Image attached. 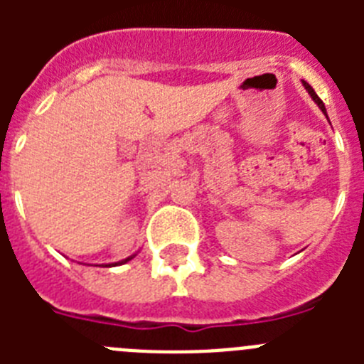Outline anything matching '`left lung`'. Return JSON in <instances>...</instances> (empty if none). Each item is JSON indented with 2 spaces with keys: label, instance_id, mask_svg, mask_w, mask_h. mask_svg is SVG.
<instances>
[{
  "label": "left lung",
  "instance_id": "1",
  "mask_svg": "<svg viewBox=\"0 0 364 364\" xmlns=\"http://www.w3.org/2000/svg\"><path fill=\"white\" fill-rule=\"evenodd\" d=\"M302 85H304V89H306V91H308V95H310V96H311V100H314L315 104L319 105V109H321V111H323V112H324V114H326V107H324V104H323V100H321V98H319V96L315 95V91H314V89H311V85H310V83H306V82H302Z\"/></svg>",
  "mask_w": 364,
  "mask_h": 364
}]
</instances>
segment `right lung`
Instances as JSON below:
<instances>
[{"mask_svg":"<svg viewBox=\"0 0 364 364\" xmlns=\"http://www.w3.org/2000/svg\"><path fill=\"white\" fill-rule=\"evenodd\" d=\"M134 255H131V257H127V259H124V260H120V262H114V264H105V266H118V264H125V262H127V260H131L133 259Z\"/></svg>","mask_w":364,"mask_h":364,"instance_id":"obj_1","label":"right lung"}]
</instances>
